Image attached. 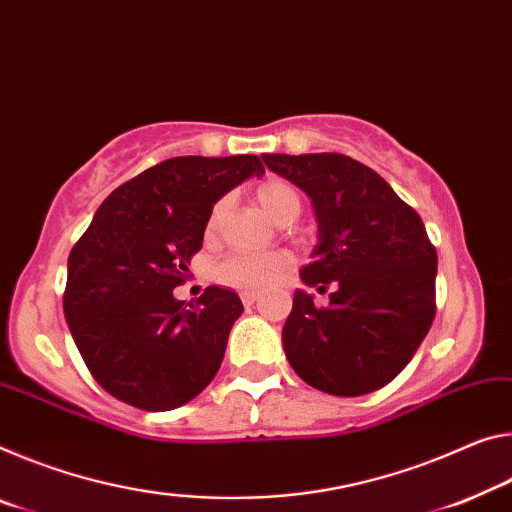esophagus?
<instances>
[{"instance_id": "obj_1", "label": "esophagus", "mask_w": 512, "mask_h": 512, "mask_svg": "<svg viewBox=\"0 0 512 512\" xmlns=\"http://www.w3.org/2000/svg\"><path fill=\"white\" fill-rule=\"evenodd\" d=\"M259 300V294H255V291H241V303L243 305H253Z\"/></svg>"}]
</instances>
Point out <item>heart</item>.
Returning a JSON list of instances; mask_svg holds the SVG:
<instances>
[{
	"mask_svg": "<svg viewBox=\"0 0 512 512\" xmlns=\"http://www.w3.org/2000/svg\"><path fill=\"white\" fill-rule=\"evenodd\" d=\"M257 202L275 223L289 225L303 212V200L298 191L285 180H266L257 186ZM227 200H218L207 221V232L214 234L225 216ZM294 266L291 253H269V255H246L237 253L225 257L214 266V280L225 287L243 291H262L273 287L282 275Z\"/></svg>",
	"mask_w": 512,
	"mask_h": 512,
	"instance_id": "heart-1",
	"label": "heart"
}]
</instances>
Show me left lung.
I'll return each mask as SVG.
<instances>
[{"label":"left lung","mask_w":512,"mask_h":512,"mask_svg":"<svg viewBox=\"0 0 512 512\" xmlns=\"http://www.w3.org/2000/svg\"><path fill=\"white\" fill-rule=\"evenodd\" d=\"M264 164L312 198L319 246L300 278L335 287L326 307L294 294L282 328L287 360L326 394L376 392L405 369L435 319L437 253L424 221L346 154H264Z\"/></svg>","instance_id":"8db88e82"}]
</instances>
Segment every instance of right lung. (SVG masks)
Wrapping results in <instances>:
<instances>
[{"instance_id":"right-lung-1","label":"right lung","mask_w":512,"mask_h":512,"mask_svg":"<svg viewBox=\"0 0 512 512\" xmlns=\"http://www.w3.org/2000/svg\"><path fill=\"white\" fill-rule=\"evenodd\" d=\"M262 173L255 154L166 159L120 184L72 246L63 312L91 376L118 401L166 412L212 383L241 300L207 287L189 305L173 289L189 278L214 202Z\"/></svg>"}]
</instances>
